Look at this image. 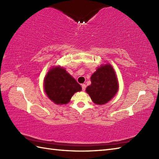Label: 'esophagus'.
Listing matches in <instances>:
<instances>
[{
	"mask_svg": "<svg viewBox=\"0 0 159 159\" xmlns=\"http://www.w3.org/2000/svg\"><path fill=\"white\" fill-rule=\"evenodd\" d=\"M81 86H82L83 91H85V89H86V85H85V84H82Z\"/></svg>",
	"mask_w": 159,
	"mask_h": 159,
	"instance_id": "obj_1",
	"label": "esophagus"
}]
</instances>
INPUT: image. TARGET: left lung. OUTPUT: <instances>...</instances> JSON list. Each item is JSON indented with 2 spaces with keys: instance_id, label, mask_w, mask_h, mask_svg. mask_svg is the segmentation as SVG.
<instances>
[{
  "instance_id": "1",
  "label": "left lung",
  "mask_w": 159,
  "mask_h": 159,
  "mask_svg": "<svg viewBox=\"0 0 159 159\" xmlns=\"http://www.w3.org/2000/svg\"><path fill=\"white\" fill-rule=\"evenodd\" d=\"M91 82L85 91L93 102L100 105L112 99L119 88L116 72L111 64L98 67L91 76Z\"/></svg>"
}]
</instances>
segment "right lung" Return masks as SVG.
<instances>
[{
	"label": "right lung",
	"mask_w": 159,
	"mask_h": 159,
	"mask_svg": "<svg viewBox=\"0 0 159 159\" xmlns=\"http://www.w3.org/2000/svg\"><path fill=\"white\" fill-rule=\"evenodd\" d=\"M43 87L47 96L56 104H65L82 87L66 70L60 66L49 70L43 80Z\"/></svg>",
	"instance_id": "1"
}]
</instances>
